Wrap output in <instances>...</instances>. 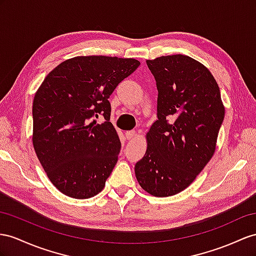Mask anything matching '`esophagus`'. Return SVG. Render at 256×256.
Returning a JSON list of instances; mask_svg holds the SVG:
<instances>
[{
	"label": "esophagus",
	"instance_id": "obj_1",
	"mask_svg": "<svg viewBox=\"0 0 256 256\" xmlns=\"http://www.w3.org/2000/svg\"><path fill=\"white\" fill-rule=\"evenodd\" d=\"M135 135H136L135 130H128V132H126V140H132V138H134Z\"/></svg>",
	"mask_w": 256,
	"mask_h": 256
}]
</instances>
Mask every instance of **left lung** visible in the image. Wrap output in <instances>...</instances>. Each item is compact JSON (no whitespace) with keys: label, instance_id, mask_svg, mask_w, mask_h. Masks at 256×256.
Listing matches in <instances>:
<instances>
[{"label":"left lung","instance_id":"obj_1","mask_svg":"<svg viewBox=\"0 0 256 256\" xmlns=\"http://www.w3.org/2000/svg\"><path fill=\"white\" fill-rule=\"evenodd\" d=\"M146 62L158 88V120L146 135L135 175L148 194L170 196L186 189L211 160L225 108L218 82L194 58L178 54Z\"/></svg>","mask_w":256,"mask_h":256}]
</instances>
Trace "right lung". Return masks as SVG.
I'll use <instances>...</instances> for the list:
<instances>
[{
    "label": "right lung",
    "instance_id": "1",
    "mask_svg": "<svg viewBox=\"0 0 256 256\" xmlns=\"http://www.w3.org/2000/svg\"><path fill=\"white\" fill-rule=\"evenodd\" d=\"M134 58L78 56L60 64L34 95L32 142L58 190L74 199L100 194L118 161L121 142L108 98L138 68ZM102 114V124L91 121Z\"/></svg>",
    "mask_w": 256,
    "mask_h": 256
}]
</instances>
